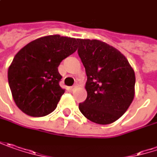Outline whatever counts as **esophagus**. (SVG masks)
Masks as SVG:
<instances>
[{"mask_svg": "<svg viewBox=\"0 0 157 157\" xmlns=\"http://www.w3.org/2000/svg\"><path fill=\"white\" fill-rule=\"evenodd\" d=\"M77 87H78V85H75V86H71V87H69V89H70L71 91H73V90H75Z\"/></svg>", "mask_w": 157, "mask_h": 157, "instance_id": "1", "label": "esophagus"}]
</instances>
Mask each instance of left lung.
I'll list each match as a JSON object with an SVG mask.
<instances>
[{
    "mask_svg": "<svg viewBox=\"0 0 157 157\" xmlns=\"http://www.w3.org/2000/svg\"><path fill=\"white\" fill-rule=\"evenodd\" d=\"M78 42V54L87 76V97L78 109L90 121L111 124L124 114L134 98V71L121 52L109 44L82 39Z\"/></svg>",
    "mask_w": 157,
    "mask_h": 157,
    "instance_id": "8db88e82",
    "label": "left lung"
}]
</instances>
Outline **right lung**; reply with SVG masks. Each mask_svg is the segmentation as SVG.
<instances>
[{"instance_id":"obj_1","label":"right lung","mask_w":157,"mask_h":157,"mask_svg":"<svg viewBox=\"0 0 157 157\" xmlns=\"http://www.w3.org/2000/svg\"><path fill=\"white\" fill-rule=\"evenodd\" d=\"M78 39L49 35L28 43L17 52L8 71L17 106L31 117L53 112L64 94L59 82L60 63L77 50Z\"/></svg>"}]
</instances>
